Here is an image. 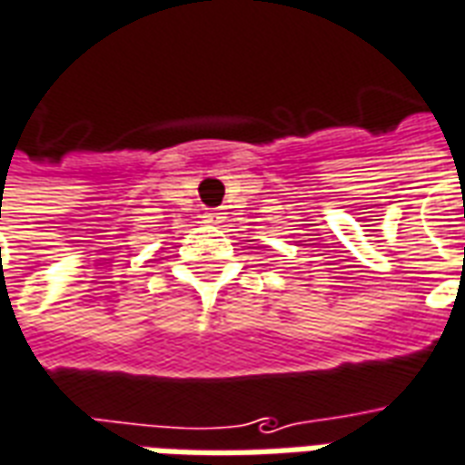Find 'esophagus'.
Wrapping results in <instances>:
<instances>
[{
	"mask_svg": "<svg viewBox=\"0 0 465 465\" xmlns=\"http://www.w3.org/2000/svg\"><path fill=\"white\" fill-rule=\"evenodd\" d=\"M223 215H225V213H220V210H207L205 223H213V225H215V223H223Z\"/></svg>",
	"mask_w": 465,
	"mask_h": 465,
	"instance_id": "obj_1",
	"label": "esophagus"
}]
</instances>
